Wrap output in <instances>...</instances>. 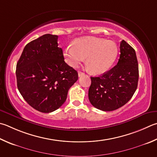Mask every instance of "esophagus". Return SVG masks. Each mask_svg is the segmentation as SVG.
<instances>
[{"label":"esophagus","mask_w":157,"mask_h":157,"mask_svg":"<svg viewBox=\"0 0 157 157\" xmlns=\"http://www.w3.org/2000/svg\"><path fill=\"white\" fill-rule=\"evenodd\" d=\"M84 73L83 72H81V71H79L78 72V76L79 77H82V75H84Z\"/></svg>","instance_id":"obj_1"}]
</instances>
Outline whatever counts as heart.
<instances>
[{"label":"heart","instance_id":"1","mask_svg":"<svg viewBox=\"0 0 157 157\" xmlns=\"http://www.w3.org/2000/svg\"><path fill=\"white\" fill-rule=\"evenodd\" d=\"M117 55L118 47L115 42L94 37L76 39L73 46L67 47L64 51L65 60L74 68L78 67L86 58V67L94 75L107 72Z\"/></svg>","mask_w":157,"mask_h":157}]
</instances>
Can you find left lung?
Wrapping results in <instances>:
<instances>
[{"label":"left lung","instance_id":"left-lung-1","mask_svg":"<svg viewBox=\"0 0 157 157\" xmlns=\"http://www.w3.org/2000/svg\"><path fill=\"white\" fill-rule=\"evenodd\" d=\"M117 64L99 77H90L88 99L103 111L118 109L132 98L139 80L138 62L135 49L125 40L120 43Z\"/></svg>","mask_w":157,"mask_h":157}]
</instances>
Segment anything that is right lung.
Listing matches in <instances>:
<instances>
[{
    "mask_svg": "<svg viewBox=\"0 0 157 157\" xmlns=\"http://www.w3.org/2000/svg\"><path fill=\"white\" fill-rule=\"evenodd\" d=\"M58 36L45 34L29 42L16 64L17 86L34 109L49 113L66 101L78 73L64 62Z\"/></svg>",
    "mask_w": 157,
    "mask_h": 157,
    "instance_id": "1",
    "label": "right lung"
}]
</instances>
